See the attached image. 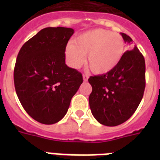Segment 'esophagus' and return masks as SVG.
Wrapping results in <instances>:
<instances>
[{
	"label": "esophagus",
	"instance_id": "obj_1",
	"mask_svg": "<svg viewBox=\"0 0 160 160\" xmlns=\"http://www.w3.org/2000/svg\"><path fill=\"white\" fill-rule=\"evenodd\" d=\"M88 78H89L88 75H83V80H84V81H87Z\"/></svg>",
	"mask_w": 160,
	"mask_h": 160
}]
</instances>
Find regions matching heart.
I'll return each instance as SVG.
<instances>
[{"instance_id": "b5f03b06", "label": "heart", "mask_w": 160, "mask_h": 160, "mask_svg": "<svg viewBox=\"0 0 160 160\" xmlns=\"http://www.w3.org/2000/svg\"><path fill=\"white\" fill-rule=\"evenodd\" d=\"M125 50L124 41L119 34L95 29L80 34L69 44L65 55L70 65L80 67L87 55L88 65L93 72L103 75L111 71L121 60Z\"/></svg>"}]
</instances>
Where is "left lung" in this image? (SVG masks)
I'll use <instances>...</instances> for the list:
<instances>
[{"label": "left lung", "instance_id": "left-lung-1", "mask_svg": "<svg viewBox=\"0 0 160 160\" xmlns=\"http://www.w3.org/2000/svg\"><path fill=\"white\" fill-rule=\"evenodd\" d=\"M125 43L132 44L126 34L120 33ZM92 92L89 104L93 116L106 126L121 124L133 115L144 95L145 61L136 46L124 53L111 71L90 76Z\"/></svg>", "mask_w": 160, "mask_h": 160}]
</instances>
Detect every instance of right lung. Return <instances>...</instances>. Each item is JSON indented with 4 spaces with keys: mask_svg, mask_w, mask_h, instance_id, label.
Returning <instances> with one entry per match:
<instances>
[{
    "mask_svg": "<svg viewBox=\"0 0 160 160\" xmlns=\"http://www.w3.org/2000/svg\"><path fill=\"white\" fill-rule=\"evenodd\" d=\"M75 31L46 27L21 48L14 70L16 95L27 114L44 124L64 118L83 82L81 73L65 64V47Z\"/></svg>",
    "mask_w": 160,
    "mask_h": 160,
    "instance_id": "right-lung-1",
    "label": "right lung"
}]
</instances>
